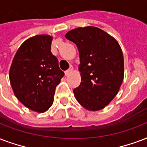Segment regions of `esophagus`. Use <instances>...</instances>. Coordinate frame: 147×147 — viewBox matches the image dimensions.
Masks as SVG:
<instances>
[{
	"label": "esophagus",
	"instance_id": "1",
	"mask_svg": "<svg viewBox=\"0 0 147 147\" xmlns=\"http://www.w3.org/2000/svg\"><path fill=\"white\" fill-rule=\"evenodd\" d=\"M72 71H73V67H72V66H70V67H69V69H68L67 71H65V76H69V74L71 73V72Z\"/></svg>",
	"mask_w": 147,
	"mask_h": 147
}]
</instances>
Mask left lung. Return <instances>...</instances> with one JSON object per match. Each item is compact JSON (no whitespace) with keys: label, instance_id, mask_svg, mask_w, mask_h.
I'll return each mask as SVG.
<instances>
[{"label":"left lung","instance_id":"obj_1","mask_svg":"<svg viewBox=\"0 0 147 147\" xmlns=\"http://www.w3.org/2000/svg\"><path fill=\"white\" fill-rule=\"evenodd\" d=\"M78 49L81 83L73 90L79 104L98 111L117 95L124 76V60L118 41L93 26L78 28L65 35Z\"/></svg>","mask_w":147,"mask_h":147}]
</instances>
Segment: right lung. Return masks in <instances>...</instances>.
Segmentation results:
<instances>
[{
    "label": "right lung",
    "instance_id": "right-lung-1",
    "mask_svg": "<svg viewBox=\"0 0 147 147\" xmlns=\"http://www.w3.org/2000/svg\"><path fill=\"white\" fill-rule=\"evenodd\" d=\"M52 37L40 34L21 45L11 63L9 78L18 99L27 108L44 113L53 103L64 72L51 52Z\"/></svg>",
    "mask_w": 147,
    "mask_h": 147
}]
</instances>
